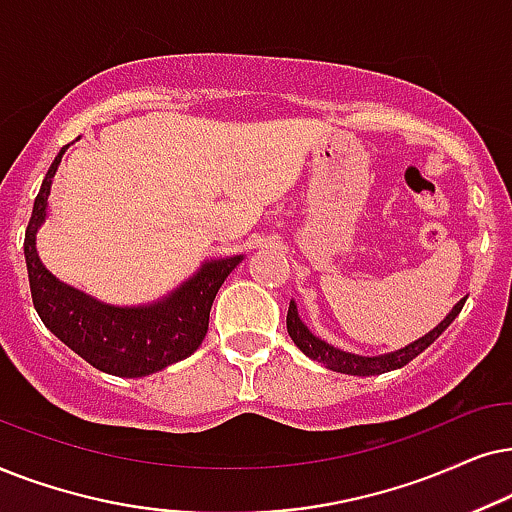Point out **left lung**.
Masks as SVG:
<instances>
[{"label": "left lung", "instance_id": "1", "mask_svg": "<svg viewBox=\"0 0 512 512\" xmlns=\"http://www.w3.org/2000/svg\"><path fill=\"white\" fill-rule=\"evenodd\" d=\"M466 299L468 297H463L461 302L447 313L445 320L435 325L433 330L428 332V335L417 339V342L407 344L405 349H398V351H391V353H381V356H358V353H346L342 349H337V346L323 342V339H318L316 335H311L309 327H306L302 323V318H299L295 302H290V309H288V335L292 337V342L297 344V349L302 351L304 356H309L311 360H316V363L325 365L327 370H335V372H342V374H353V377H372V374H384V372H391V370H400V367L417 358L421 351H426L428 346H431L435 339H438L442 332H445L447 327L452 325V320L459 316L463 304H466Z\"/></svg>", "mask_w": 512, "mask_h": 512}]
</instances>
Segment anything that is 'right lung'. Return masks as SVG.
Returning <instances> with one entry per match:
<instances>
[{
    "mask_svg": "<svg viewBox=\"0 0 512 512\" xmlns=\"http://www.w3.org/2000/svg\"><path fill=\"white\" fill-rule=\"evenodd\" d=\"M67 147L70 145L53 159L25 229L27 278L39 318L77 356L114 377H147L189 358L206 337L217 290L243 255L203 262L201 269L168 297L142 306L102 304L72 285L60 283L39 260L37 231L46 220L53 175Z\"/></svg>",
    "mask_w": 512,
    "mask_h": 512,
    "instance_id": "1",
    "label": "right lung"
}]
</instances>
